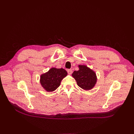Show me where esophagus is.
<instances>
[{"label": "esophagus", "instance_id": "34e87169", "mask_svg": "<svg viewBox=\"0 0 134 134\" xmlns=\"http://www.w3.org/2000/svg\"><path fill=\"white\" fill-rule=\"evenodd\" d=\"M68 74H69V75H71V74H72V70H71V69H68Z\"/></svg>", "mask_w": 134, "mask_h": 134}]
</instances>
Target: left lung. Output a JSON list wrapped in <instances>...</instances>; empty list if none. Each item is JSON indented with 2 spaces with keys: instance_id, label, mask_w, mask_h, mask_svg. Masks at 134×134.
I'll list each match as a JSON object with an SVG mask.
<instances>
[{
  "instance_id": "1",
  "label": "left lung",
  "mask_w": 134,
  "mask_h": 134,
  "mask_svg": "<svg viewBox=\"0 0 134 134\" xmlns=\"http://www.w3.org/2000/svg\"><path fill=\"white\" fill-rule=\"evenodd\" d=\"M79 70L74 71L72 76L75 79L77 84L84 90H90L97 83V76L95 72L86 65L78 66Z\"/></svg>"
}]
</instances>
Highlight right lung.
I'll use <instances>...</instances> for the list:
<instances>
[{"instance_id":"1","label":"right lung","mask_w":134,"mask_h":134,"mask_svg":"<svg viewBox=\"0 0 134 134\" xmlns=\"http://www.w3.org/2000/svg\"><path fill=\"white\" fill-rule=\"evenodd\" d=\"M67 74V71L63 68H52L41 75L40 83L46 91H54L60 86L61 81Z\"/></svg>"}]
</instances>
